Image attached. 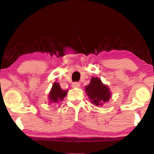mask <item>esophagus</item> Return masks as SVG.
I'll return each instance as SVG.
<instances>
[{
	"mask_svg": "<svg viewBox=\"0 0 154 154\" xmlns=\"http://www.w3.org/2000/svg\"><path fill=\"white\" fill-rule=\"evenodd\" d=\"M72 88H79L80 87V83L79 82H75L72 84Z\"/></svg>",
	"mask_w": 154,
	"mask_h": 154,
	"instance_id": "34e87169",
	"label": "esophagus"
}]
</instances>
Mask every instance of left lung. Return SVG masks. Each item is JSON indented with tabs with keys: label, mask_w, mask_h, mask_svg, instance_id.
Returning <instances> with one entry per match:
<instances>
[{
	"label": "left lung",
	"mask_w": 154,
	"mask_h": 154,
	"mask_svg": "<svg viewBox=\"0 0 154 154\" xmlns=\"http://www.w3.org/2000/svg\"><path fill=\"white\" fill-rule=\"evenodd\" d=\"M85 93L96 105H103L111 98V92L108 86L103 84L98 77H92L89 85L85 86Z\"/></svg>",
	"instance_id": "1"
}]
</instances>
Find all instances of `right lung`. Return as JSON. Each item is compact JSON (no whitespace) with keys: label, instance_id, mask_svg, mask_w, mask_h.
<instances>
[{"label":"right lung","instance_id":"obj_1","mask_svg":"<svg viewBox=\"0 0 154 154\" xmlns=\"http://www.w3.org/2000/svg\"><path fill=\"white\" fill-rule=\"evenodd\" d=\"M67 92L68 90H62L58 83L54 82L49 94V102L51 104H54L63 100L64 98L67 94Z\"/></svg>","mask_w":154,"mask_h":154}]
</instances>
